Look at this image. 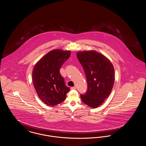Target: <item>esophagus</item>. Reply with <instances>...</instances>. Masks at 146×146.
Returning a JSON list of instances; mask_svg holds the SVG:
<instances>
[{
	"mask_svg": "<svg viewBox=\"0 0 146 146\" xmlns=\"http://www.w3.org/2000/svg\"><path fill=\"white\" fill-rule=\"evenodd\" d=\"M76 86H73V87H71V88H70V89H71V90H76Z\"/></svg>",
	"mask_w": 146,
	"mask_h": 146,
	"instance_id": "esophagus-1",
	"label": "esophagus"
}]
</instances>
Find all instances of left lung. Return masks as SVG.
I'll return each instance as SVG.
<instances>
[{
    "label": "left lung",
    "mask_w": 146,
    "mask_h": 146,
    "mask_svg": "<svg viewBox=\"0 0 146 146\" xmlns=\"http://www.w3.org/2000/svg\"><path fill=\"white\" fill-rule=\"evenodd\" d=\"M86 77L88 90L80 95L82 101L92 108L104 103L110 96L114 81V69L111 61L96 51L76 54Z\"/></svg>",
    "instance_id": "left-lung-1"
}]
</instances>
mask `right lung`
Wrapping results in <instances>:
<instances>
[{
	"label": "right lung",
	"mask_w": 146,
	"mask_h": 146,
	"mask_svg": "<svg viewBox=\"0 0 146 146\" xmlns=\"http://www.w3.org/2000/svg\"><path fill=\"white\" fill-rule=\"evenodd\" d=\"M70 55V51L55 49L35 64L32 72L34 87L40 100L49 106L62 102L70 90L60 73L63 64Z\"/></svg>",
	"instance_id": "right-lung-1"
}]
</instances>
